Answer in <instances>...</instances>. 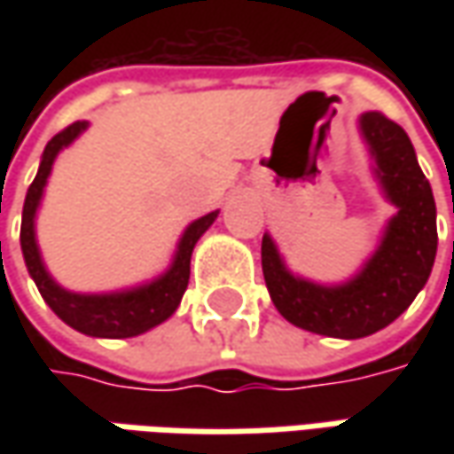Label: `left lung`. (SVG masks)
Listing matches in <instances>:
<instances>
[{"label":"left lung","mask_w":454,"mask_h":454,"mask_svg":"<svg viewBox=\"0 0 454 454\" xmlns=\"http://www.w3.org/2000/svg\"><path fill=\"white\" fill-rule=\"evenodd\" d=\"M361 133L379 182L399 209L366 268L346 286H316L290 275L270 237H262V275L280 316L333 339H364L396 321L425 288L437 254L434 197L410 136L379 111L361 115Z\"/></svg>","instance_id":"8db88e82"}]
</instances>
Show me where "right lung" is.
<instances>
[{
    "mask_svg": "<svg viewBox=\"0 0 454 454\" xmlns=\"http://www.w3.org/2000/svg\"><path fill=\"white\" fill-rule=\"evenodd\" d=\"M85 126H88L85 121H75L60 133H55L44 146L43 161H40L35 182L27 189L25 209H22V230H20L22 254H25L27 270L32 275L40 295L44 298V303L55 310L58 318H62L67 325H73L85 336L131 339V336H138V333L166 321L179 308L184 290L189 286L192 250H194L197 239L209 230V224L217 219V212H209L186 227L171 268L149 286L126 290V293H111V295H80V293L62 290L50 278V272L44 270L43 257H40L37 242H35V212L43 200L44 182L50 176V168H52L58 151L67 146L70 141H75L80 131H85Z\"/></svg>",
    "mask_w": 454,
    "mask_h": 454,
    "instance_id": "obj_1",
    "label": "right lung"
}]
</instances>
